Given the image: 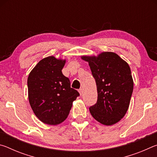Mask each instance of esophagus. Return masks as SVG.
<instances>
[{
	"label": "esophagus",
	"mask_w": 157,
	"mask_h": 157,
	"mask_svg": "<svg viewBox=\"0 0 157 157\" xmlns=\"http://www.w3.org/2000/svg\"><path fill=\"white\" fill-rule=\"evenodd\" d=\"M78 91H79V94H80V95H82V94H83V89H79Z\"/></svg>",
	"instance_id": "1"
}]
</instances>
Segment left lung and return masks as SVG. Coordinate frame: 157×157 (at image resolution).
Returning a JSON list of instances; mask_svg holds the SVG:
<instances>
[{
    "label": "left lung",
    "instance_id": "1",
    "mask_svg": "<svg viewBox=\"0 0 157 157\" xmlns=\"http://www.w3.org/2000/svg\"><path fill=\"white\" fill-rule=\"evenodd\" d=\"M81 58L89 62L97 86L98 100L89 107L90 113L101 124H116L125 115L133 92L129 66L112 52Z\"/></svg>",
    "mask_w": 157,
    "mask_h": 157
}]
</instances>
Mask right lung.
I'll use <instances>...</instances> for the list:
<instances>
[{
	"label": "right lung",
	"instance_id": "1",
	"mask_svg": "<svg viewBox=\"0 0 157 157\" xmlns=\"http://www.w3.org/2000/svg\"><path fill=\"white\" fill-rule=\"evenodd\" d=\"M65 63V59L47 57L29 74V102L35 116L45 124L56 125L64 121L79 95L62 72Z\"/></svg>",
	"mask_w": 157,
	"mask_h": 157
}]
</instances>
